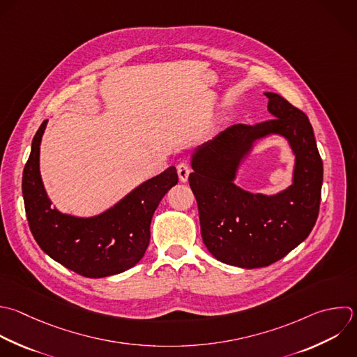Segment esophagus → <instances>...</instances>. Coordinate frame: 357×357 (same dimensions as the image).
Listing matches in <instances>:
<instances>
[{
  "label": "esophagus",
  "instance_id": "obj_1",
  "mask_svg": "<svg viewBox=\"0 0 357 357\" xmlns=\"http://www.w3.org/2000/svg\"><path fill=\"white\" fill-rule=\"evenodd\" d=\"M190 172H191V169H190V166H188L187 162H180V163L177 165V173H178V177H180V180H181L183 183H185V181L188 180Z\"/></svg>",
  "mask_w": 357,
  "mask_h": 357
}]
</instances>
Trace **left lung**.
Listing matches in <instances>:
<instances>
[{
	"mask_svg": "<svg viewBox=\"0 0 357 357\" xmlns=\"http://www.w3.org/2000/svg\"><path fill=\"white\" fill-rule=\"evenodd\" d=\"M265 96L275 119L234 124L199 146L188 177L204 244L216 259L240 268L283 258L307 238L319 212L322 160L308 117L280 95ZM271 133L284 136L296 155L294 184L272 197L247 193L232 183L238 163L254 140Z\"/></svg>",
	"mask_w": 357,
	"mask_h": 357,
	"instance_id": "8db88e82",
	"label": "left lung"
}]
</instances>
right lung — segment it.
<instances>
[{"instance_id":"1","label":"right lung","mask_w":357,"mask_h":357,"mask_svg":"<svg viewBox=\"0 0 357 357\" xmlns=\"http://www.w3.org/2000/svg\"><path fill=\"white\" fill-rule=\"evenodd\" d=\"M47 120L39 127L22 176V194L31 231L54 261L86 278H105L132 268L151 240L152 216L178 183L174 166L145 181L117 205L93 218H75L52 208L45 191L39 155Z\"/></svg>"}]
</instances>
